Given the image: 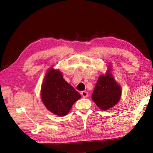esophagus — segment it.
<instances>
[{
	"instance_id": "esophagus-1",
	"label": "esophagus",
	"mask_w": 153,
	"mask_h": 153,
	"mask_svg": "<svg viewBox=\"0 0 153 153\" xmlns=\"http://www.w3.org/2000/svg\"><path fill=\"white\" fill-rule=\"evenodd\" d=\"M81 95H82V97L83 98H86V97H88V93H87L86 91H81Z\"/></svg>"
}]
</instances>
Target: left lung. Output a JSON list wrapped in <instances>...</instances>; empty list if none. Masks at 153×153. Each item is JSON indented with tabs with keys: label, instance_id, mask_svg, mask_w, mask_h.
Here are the masks:
<instances>
[{
	"label": "left lung",
	"instance_id": "8db88e82",
	"mask_svg": "<svg viewBox=\"0 0 153 153\" xmlns=\"http://www.w3.org/2000/svg\"><path fill=\"white\" fill-rule=\"evenodd\" d=\"M109 68L106 74L98 77L91 95L93 101L103 111L116 105L121 96V88L110 73L111 67Z\"/></svg>",
	"mask_w": 153,
	"mask_h": 153
}]
</instances>
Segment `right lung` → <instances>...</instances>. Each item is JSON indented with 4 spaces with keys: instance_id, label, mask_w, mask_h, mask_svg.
I'll return each mask as SVG.
<instances>
[{
    "instance_id": "1",
    "label": "right lung",
    "mask_w": 153,
    "mask_h": 153,
    "mask_svg": "<svg viewBox=\"0 0 153 153\" xmlns=\"http://www.w3.org/2000/svg\"><path fill=\"white\" fill-rule=\"evenodd\" d=\"M41 99L44 105L54 114L64 116L81 98V95L63 79L62 74L51 68L44 77L41 88Z\"/></svg>"
}]
</instances>
